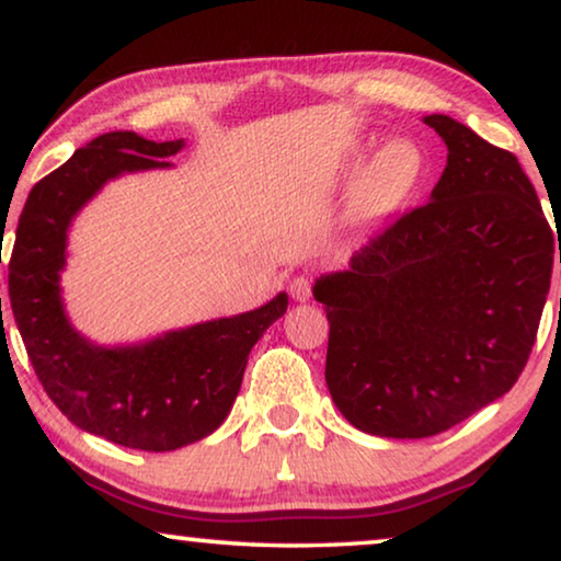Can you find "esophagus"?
Instances as JSON below:
<instances>
[{
	"instance_id": "obj_1",
	"label": "esophagus",
	"mask_w": 561,
	"mask_h": 561,
	"mask_svg": "<svg viewBox=\"0 0 561 561\" xmlns=\"http://www.w3.org/2000/svg\"><path fill=\"white\" fill-rule=\"evenodd\" d=\"M289 291H291V299H297V302H307V299L312 297V282L307 277H295L289 284Z\"/></svg>"
}]
</instances>
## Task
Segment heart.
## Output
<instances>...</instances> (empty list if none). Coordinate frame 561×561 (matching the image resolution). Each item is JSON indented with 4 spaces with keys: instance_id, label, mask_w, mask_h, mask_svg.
Listing matches in <instances>:
<instances>
[{
    "instance_id": "heart-1",
    "label": "heart",
    "mask_w": 561,
    "mask_h": 561,
    "mask_svg": "<svg viewBox=\"0 0 561 561\" xmlns=\"http://www.w3.org/2000/svg\"><path fill=\"white\" fill-rule=\"evenodd\" d=\"M376 141L356 139L345 149L337 164V178L353 183L348 216L353 224L370 220L397 210L412 201L427 178V157L412 137H389L374 149Z\"/></svg>"
}]
</instances>
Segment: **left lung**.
Listing matches in <instances>:
<instances>
[{
    "label": "left lung",
    "instance_id": "8db88e82",
    "mask_svg": "<svg viewBox=\"0 0 561 561\" xmlns=\"http://www.w3.org/2000/svg\"><path fill=\"white\" fill-rule=\"evenodd\" d=\"M422 122L447 145L427 205L312 287L330 322V397L353 427L391 439L439 435L511 391L557 259L516 157L445 114Z\"/></svg>",
    "mask_w": 561,
    "mask_h": 561
}]
</instances>
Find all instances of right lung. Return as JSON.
<instances>
[{
	"instance_id": "add662e5",
	"label": "right lung",
	"mask_w": 561,
	"mask_h": 561,
	"mask_svg": "<svg viewBox=\"0 0 561 561\" xmlns=\"http://www.w3.org/2000/svg\"><path fill=\"white\" fill-rule=\"evenodd\" d=\"M183 147L108 131L76 149L30 191L10 259L12 314L47 397L78 430L145 453L193 445L224 424L251 348L289 305L279 291L256 310L122 345L91 341L70 322L60 279L76 216L112 180L172 168L168 157Z\"/></svg>"
}]
</instances>
